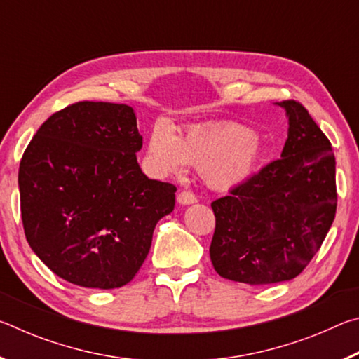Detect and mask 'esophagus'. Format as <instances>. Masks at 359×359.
<instances>
[{"instance_id":"34e87169","label":"esophagus","mask_w":359,"mask_h":359,"mask_svg":"<svg viewBox=\"0 0 359 359\" xmlns=\"http://www.w3.org/2000/svg\"><path fill=\"white\" fill-rule=\"evenodd\" d=\"M196 201H198V199L191 191H180L177 194V203L182 204V205H190V204H194Z\"/></svg>"}]
</instances>
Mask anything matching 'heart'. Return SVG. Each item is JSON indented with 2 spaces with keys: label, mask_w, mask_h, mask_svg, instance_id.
<instances>
[{
  "label": "heart",
  "mask_w": 359,
  "mask_h": 359,
  "mask_svg": "<svg viewBox=\"0 0 359 359\" xmlns=\"http://www.w3.org/2000/svg\"><path fill=\"white\" fill-rule=\"evenodd\" d=\"M149 158L165 175H184L188 165L204 172L214 190H231L252 177L263 160L253 131L238 123L188 130L180 139L158 128L149 139Z\"/></svg>",
  "instance_id": "b5f03b06"
}]
</instances>
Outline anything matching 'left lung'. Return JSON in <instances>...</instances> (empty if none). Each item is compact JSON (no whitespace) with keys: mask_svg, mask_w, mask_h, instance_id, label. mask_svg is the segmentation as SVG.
<instances>
[{"mask_svg":"<svg viewBox=\"0 0 359 359\" xmlns=\"http://www.w3.org/2000/svg\"><path fill=\"white\" fill-rule=\"evenodd\" d=\"M276 104L288 118L282 158L212 203L210 259L233 282L271 285L299 276L336 215L331 142L299 102Z\"/></svg>","mask_w":359,"mask_h":359,"instance_id":"left-lung-1","label":"left lung"}]
</instances>
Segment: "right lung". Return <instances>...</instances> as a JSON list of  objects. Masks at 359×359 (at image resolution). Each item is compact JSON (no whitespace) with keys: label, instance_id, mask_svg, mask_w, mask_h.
Masks as SVG:
<instances>
[{"label":"right lung","instance_id":"add662e5","mask_svg":"<svg viewBox=\"0 0 359 359\" xmlns=\"http://www.w3.org/2000/svg\"><path fill=\"white\" fill-rule=\"evenodd\" d=\"M135 109L82 101L48 117L19 169L20 209L32 250L63 280L112 290L133 280L177 188L151 180Z\"/></svg>","mask_w":359,"mask_h":359}]
</instances>
